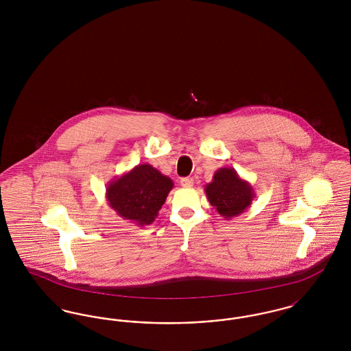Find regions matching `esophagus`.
<instances>
[{
  "label": "esophagus",
  "instance_id": "34e87169",
  "mask_svg": "<svg viewBox=\"0 0 351 351\" xmlns=\"http://www.w3.org/2000/svg\"><path fill=\"white\" fill-rule=\"evenodd\" d=\"M180 184L185 188H191V186H193V179L192 178H183L180 180Z\"/></svg>",
  "mask_w": 351,
  "mask_h": 351
}]
</instances>
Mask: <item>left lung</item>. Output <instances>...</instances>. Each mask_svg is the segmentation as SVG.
Here are the masks:
<instances>
[{"instance_id": "1", "label": "left lung", "mask_w": 351, "mask_h": 351, "mask_svg": "<svg viewBox=\"0 0 351 351\" xmlns=\"http://www.w3.org/2000/svg\"><path fill=\"white\" fill-rule=\"evenodd\" d=\"M205 193L218 215L226 219L237 217L247 210L255 197L252 185L239 178L232 167L217 169L213 180L205 185Z\"/></svg>"}]
</instances>
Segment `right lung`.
Here are the masks:
<instances>
[{
	"label": "right lung",
	"instance_id": "obj_1",
	"mask_svg": "<svg viewBox=\"0 0 351 351\" xmlns=\"http://www.w3.org/2000/svg\"><path fill=\"white\" fill-rule=\"evenodd\" d=\"M173 182L151 165H138L106 186V201L119 217L150 225L166 202Z\"/></svg>",
	"mask_w": 351,
	"mask_h": 351
}]
</instances>
